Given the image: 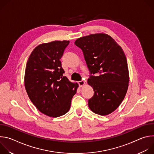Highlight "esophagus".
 <instances>
[{
	"mask_svg": "<svg viewBox=\"0 0 154 154\" xmlns=\"http://www.w3.org/2000/svg\"><path fill=\"white\" fill-rule=\"evenodd\" d=\"M78 83H79V86H80V87L82 86H83V85L85 84V82H84L83 80H80V81L78 82Z\"/></svg>",
	"mask_w": 154,
	"mask_h": 154,
	"instance_id": "esophagus-1",
	"label": "esophagus"
}]
</instances>
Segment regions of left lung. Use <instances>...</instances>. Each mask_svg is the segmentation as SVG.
<instances>
[{"instance_id": "left-lung-1", "label": "left lung", "mask_w": 154, "mask_h": 154, "mask_svg": "<svg viewBox=\"0 0 154 154\" xmlns=\"http://www.w3.org/2000/svg\"><path fill=\"white\" fill-rule=\"evenodd\" d=\"M75 45L83 52L90 74L88 83L94 91L88 100L89 108L102 116L112 113L122 102L128 86L129 74L124 51L105 33L78 38Z\"/></svg>"}]
</instances>
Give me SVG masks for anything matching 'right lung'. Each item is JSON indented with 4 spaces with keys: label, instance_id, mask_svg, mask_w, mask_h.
Returning <instances> with one entry per match:
<instances>
[{
    "label": "right lung",
    "instance_id": "1",
    "mask_svg": "<svg viewBox=\"0 0 154 154\" xmlns=\"http://www.w3.org/2000/svg\"><path fill=\"white\" fill-rule=\"evenodd\" d=\"M69 41H54L38 46L31 53L25 72V88L42 113L58 117L66 113L79 85L63 75L60 59Z\"/></svg>",
    "mask_w": 154,
    "mask_h": 154
}]
</instances>
